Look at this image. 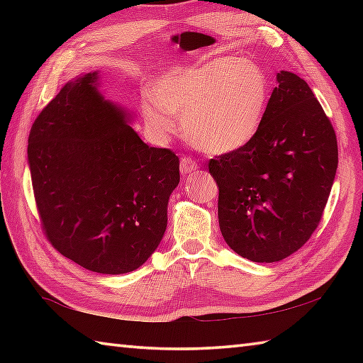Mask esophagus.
<instances>
[{
    "label": "esophagus",
    "mask_w": 363,
    "mask_h": 363,
    "mask_svg": "<svg viewBox=\"0 0 363 363\" xmlns=\"http://www.w3.org/2000/svg\"><path fill=\"white\" fill-rule=\"evenodd\" d=\"M196 169H198V164L194 159H190V157H182L181 159V174L182 176L195 173Z\"/></svg>",
    "instance_id": "34e87169"
}]
</instances>
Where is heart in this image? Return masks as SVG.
I'll return each instance as SVG.
<instances>
[{"mask_svg":"<svg viewBox=\"0 0 363 363\" xmlns=\"http://www.w3.org/2000/svg\"><path fill=\"white\" fill-rule=\"evenodd\" d=\"M269 103V81L256 62L217 57L174 68L143 99L146 128L157 138L184 121L189 140L206 152L233 154L259 135Z\"/></svg>","mask_w":363,"mask_h":363,"instance_id":"heart-1","label":"heart"}]
</instances>
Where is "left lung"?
<instances>
[{
  "mask_svg": "<svg viewBox=\"0 0 363 363\" xmlns=\"http://www.w3.org/2000/svg\"><path fill=\"white\" fill-rule=\"evenodd\" d=\"M276 81L256 140L209 162L223 238L238 256L265 264L309 240L338 165L334 128L307 82L284 70Z\"/></svg>",
  "mask_w": 363,
  "mask_h": 363,
  "instance_id": "obj_1",
  "label": "left lung"
}]
</instances>
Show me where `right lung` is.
I'll use <instances>...</instances> for the list:
<instances>
[{
  "instance_id": "1",
  "label": "right lung",
  "mask_w": 363,
  "mask_h": 363,
  "mask_svg": "<svg viewBox=\"0 0 363 363\" xmlns=\"http://www.w3.org/2000/svg\"><path fill=\"white\" fill-rule=\"evenodd\" d=\"M99 79L76 76L51 99L30 128L28 164L54 248L90 272L125 274L165 234L179 159L146 145L134 112L107 99Z\"/></svg>"
}]
</instances>
